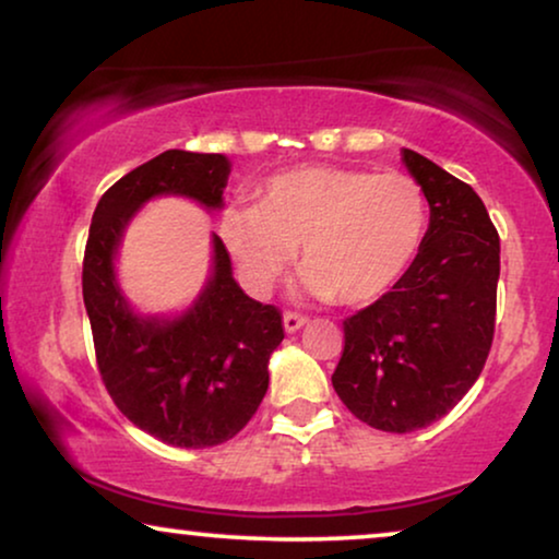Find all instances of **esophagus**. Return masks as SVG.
Wrapping results in <instances>:
<instances>
[{"mask_svg":"<svg viewBox=\"0 0 559 559\" xmlns=\"http://www.w3.org/2000/svg\"><path fill=\"white\" fill-rule=\"evenodd\" d=\"M282 323H285V331L287 333H295L300 331V328L308 323V318L305 316H297V312H285V318H282Z\"/></svg>","mask_w":559,"mask_h":559,"instance_id":"34e87169","label":"esophagus"}]
</instances>
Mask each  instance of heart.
I'll use <instances>...</instances> for the list:
<instances>
[{
	"label": "heart",
	"instance_id": "heart-1",
	"mask_svg": "<svg viewBox=\"0 0 559 559\" xmlns=\"http://www.w3.org/2000/svg\"><path fill=\"white\" fill-rule=\"evenodd\" d=\"M423 188L404 173L300 165L259 188L257 209L224 213L218 234L241 277L266 293L300 247L305 289L343 305L389 293L425 236Z\"/></svg>",
	"mask_w": 559,
	"mask_h": 559
}]
</instances>
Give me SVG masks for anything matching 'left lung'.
<instances>
[{
  "mask_svg": "<svg viewBox=\"0 0 559 559\" xmlns=\"http://www.w3.org/2000/svg\"><path fill=\"white\" fill-rule=\"evenodd\" d=\"M402 159L430 203V226L400 282L343 320L333 371L335 394L361 423L400 435L445 417L476 384L501 270L499 231L476 190L415 150Z\"/></svg>",
  "mask_w": 559,
  "mask_h": 559,
  "instance_id": "1",
  "label": "left lung"
}]
</instances>
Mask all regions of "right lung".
I'll return each instance as SVG.
<instances>
[{
    "label": "right lung",
    "instance_id": "1",
    "mask_svg": "<svg viewBox=\"0 0 559 559\" xmlns=\"http://www.w3.org/2000/svg\"><path fill=\"white\" fill-rule=\"evenodd\" d=\"M224 155L167 150L114 182L98 201L83 254V302L96 364L121 415L175 448H211L241 432L270 386L282 312L236 285L231 257L213 234V272L180 318H142L114 274L121 234L150 198L186 195L224 205Z\"/></svg>",
    "mask_w": 559,
    "mask_h": 559
}]
</instances>
